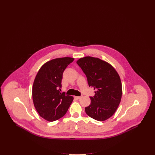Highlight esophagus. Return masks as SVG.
I'll return each mask as SVG.
<instances>
[{
    "label": "esophagus",
    "mask_w": 155,
    "mask_h": 155,
    "mask_svg": "<svg viewBox=\"0 0 155 155\" xmlns=\"http://www.w3.org/2000/svg\"><path fill=\"white\" fill-rule=\"evenodd\" d=\"M81 96H75V98L77 99H81Z\"/></svg>",
    "instance_id": "34e87169"
}]
</instances>
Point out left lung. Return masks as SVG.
Instances as JSON below:
<instances>
[{"label":"left lung","mask_w":155,"mask_h":155,"mask_svg":"<svg viewBox=\"0 0 155 155\" xmlns=\"http://www.w3.org/2000/svg\"><path fill=\"white\" fill-rule=\"evenodd\" d=\"M86 75L89 87L95 90L91 104L85 108L87 114L97 121H104L117 110L122 96L120 76L114 67L101 59L90 56L77 61Z\"/></svg>","instance_id":"8db88e82"}]
</instances>
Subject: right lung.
I'll return each instance as SVG.
<instances>
[{
	"label": "right lung",
	"mask_w": 155,
	"mask_h": 155,
	"mask_svg": "<svg viewBox=\"0 0 155 155\" xmlns=\"http://www.w3.org/2000/svg\"><path fill=\"white\" fill-rule=\"evenodd\" d=\"M74 60L71 58L53 59L41 67L33 84L32 95L39 116L48 121L64 116L74 97L61 93L63 73Z\"/></svg>",
	"instance_id": "right-lung-1"
}]
</instances>
